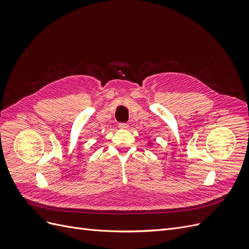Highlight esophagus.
Here are the masks:
<instances>
[{"label": "esophagus", "instance_id": "1", "mask_svg": "<svg viewBox=\"0 0 249 249\" xmlns=\"http://www.w3.org/2000/svg\"><path fill=\"white\" fill-rule=\"evenodd\" d=\"M118 127H120V129H127V127H129V124H119Z\"/></svg>", "mask_w": 249, "mask_h": 249}]
</instances>
